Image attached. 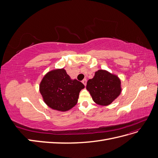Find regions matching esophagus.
<instances>
[{
	"label": "esophagus",
	"mask_w": 158,
	"mask_h": 158,
	"mask_svg": "<svg viewBox=\"0 0 158 158\" xmlns=\"http://www.w3.org/2000/svg\"><path fill=\"white\" fill-rule=\"evenodd\" d=\"M82 82L84 84V85H86V84H87V80H86V79H84V80L82 81Z\"/></svg>",
	"instance_id": "obj_1"
}]
</instances>
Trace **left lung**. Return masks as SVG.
<instances>
[{"instance_id":"left-lung-1","label":"left lung","mask_w":158,"mask_h":158,"mask_svg":"<svg viewBox=\"0 0 158 158\" xmlns=\"http://www.w3.org/2000/svg\"><path fill=\"white\" fill-rule=\"evenodd\" d=\"M86 89L95 103L107 106L121 94V82L117 75L105 70H98L94 78L88 80Z\"/></svg>"}]
</instances>
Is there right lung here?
Instances as JSON below:
<instances>
[{"mask_svg":"<svg viewBox=\"0 0 158 158\" xmlns=\"http://www.w3.org/2000/svg\"><path fill=\"white\" fill-rule=\"evenodd\" d=\"M84 87L82 82L71 79L64 69H59L44 76L40 84V92L47 106L64 112L76 106L80 92Z\"/></svg>","mask_w":158,"mask_h":158,"instance_id":"obj_1","label":"right lung"}]
</instances>
